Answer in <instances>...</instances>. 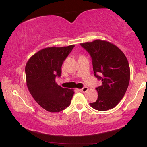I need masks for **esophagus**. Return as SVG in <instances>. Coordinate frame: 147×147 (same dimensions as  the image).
<instances>
[{"label":"esophagus","mask_w":147,"mask_h":147,"mask_svg":"<svg viewBox=\"0 0 147 147\" xmlns=\"http://www.w3.org/2000/svg\"><path fill=\"white\" fill-rule=\"evenodd\" d=\"M89 89V88L88 87H84V88H82V89H80V91H81V92H83V93H86V92L88 91Z\"/></svg>","instance_id":"34e87169"}]
</instances>
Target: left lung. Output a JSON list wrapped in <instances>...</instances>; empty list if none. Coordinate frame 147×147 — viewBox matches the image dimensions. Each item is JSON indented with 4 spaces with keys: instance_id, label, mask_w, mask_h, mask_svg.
<instances>
[{
    "instance_id": "8db88e82",
    "label": "left lung",
    "mask_w": 147,
    "mask_h": 147,
    "mask_svg": "<svg viewBox=\"0 0 147 147\" xmlns=\"http://www.w3.org/2000/svg\"><path fill=\"white\" fill-rule=\"evenodd\" d=\"M80 45L90 54L94 76L102 83L96 88L97 100L89 104L98 111L113 108L123 98L130 82L127 58L117 47L106 41L97 39Z\"/></svg>"
}]
</instances>
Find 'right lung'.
Here are the masks:
<instances>
[{"instance_id": "right-lung-1", "label": "right lung", "mask_w": 147, "mask_h": 147, "mask_svg": "<svg viewBox=\"0 0 147 147\" xmlns=\"http://www.w3.org/2000/svg\"><path fill=\"white\" fill-rule=\"evenodd\" d=\"M74 45L47 47L34 54L25 67L26 84L34 100L50 112H59L70 105L74 93L56 83L63 61Z\"/></svg>"}]
</instances>
